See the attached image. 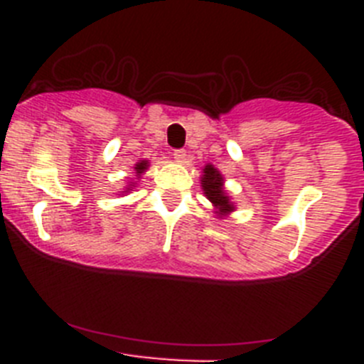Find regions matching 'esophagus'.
<instances>
[{
  "label": "esophagus",
  "mask_w": 364,
  "mask_h": 364,
  "mask_svg": "<svg viewBox=\"0 0 364 364\" xmlns=\"http://www.w3.org/2000/svg\"><path fill=\"white\" fill-rule=\"evenodd\" d=\"M173 159H175L176 162H186V159H188V151L175 149V153H173Z\"/></svg>",
  "instance_id": "esophagus-1"
}]
</instances>
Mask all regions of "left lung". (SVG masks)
Segmentation results:
<instances>
[{
    "mask_svg": "<svg viewBox=\"0 0 364 364\" xmlns=\"http://www.w3.org/2000/svg\"><path fill=\"white\" fill-rule=\"evenodd\" d=\"M200 186L205 198L213 205V213L218 218H226L233 213L235 204L230 195H228L226 188H224V176H222V173L218 171L213 164H205L202 167Z\"/></svg>",
    "mask_w": 364,
    "mask_h": 364,
    "instance_id": "8db88e82",
    "label": "left lung"
}]
</instances>
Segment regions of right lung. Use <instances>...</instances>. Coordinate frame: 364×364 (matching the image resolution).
I'll return each instance as SVG.
<instances>
[{
    "instance_id": "right-lung-1",
    "label": "right lung",
    "mask_w": 364,
    "mask_h": 364,
    "mask_svg": "<svg viewBox=\"0 0 364 364\" xmlns=\"http://www.w3.org/2000/svg\"><path fill=\"white\" fill-rule=\"evenodd\" d=\"M147 169H149V160H138V162L134 164L133 178H129V182H127V186L124 188V191H120V195H127V193L133 191V189L136 188V182L142 178V175L147 171Z\"/></svg>"
}]
</instances>
